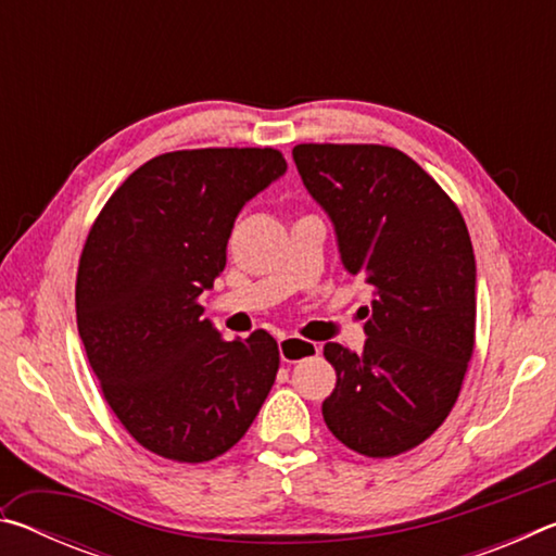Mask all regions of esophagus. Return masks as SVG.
Returning a JSON list of instances; mask_svg holds the SVG:
<instances>
[{
    "label": "esophagus",
    "mask_w": 556,
    "mask_h": 556,
    "mask_svg": "<svg viewBox=\"0 0 556 556\" xmlns=\"http://www.w3.org/2000/svg\"><path fill=\"white\" fill-rule=\"evenodd\" d=\"M279 355L285 363H299V361H306V357L318 355V345L312 341H304V338H296V336H281L279 338Z\"/></svg>",
    "instance_id": "obj_1"
}]
</instances>
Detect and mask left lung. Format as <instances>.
I'll return each mask as SVG.
<instances>
[{
    "label": "left lung",
    "instance_id": "1",
    "mask_svg": "<svg viewBox=\"0 0 556 556\" xmlns=\"http://www.w3.org/2000/svg\"><path fill=\"white\" fill-rule=\"evenodd\" d=\"M312 199L351 275L372 287L363 353L326 343L336 390L324 421L370 458L404 454L444 425L476 343V257L464 215L434 178L382 144H296Z\"/></svg>",
    "mask_w": 556,
    "mask_h": 556
}]
</instances>
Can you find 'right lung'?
I'll return each instance as SVG.
<instances>
[{"mask_svg": "<svg viewBox=\"0 0 556 556\" xmlns=\"http://www.w3.org/2000/svg\"><path fill=\"white\" fill-rule=\"evenodd\" d=\"M287 172L277 149H184L110 195L83 248L75 314L112 412L156 456L203 464L255 421L275 384L267 331L223 341L199 296L225 269L242 205Z\"/></svg>", "mask_w": 556, "mask_h": 556, "instance_id": "add662e5", "label": "right lung"}]
</instances>
